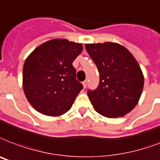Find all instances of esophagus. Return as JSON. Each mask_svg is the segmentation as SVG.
I'll list each match as a JSON object with an SVG mask.
<instances>
[{"label":"esophagus","instance_id":"esophagus-1","mask_svg":"<svg viewBox=\"0 0 160 160\" xmlns=\"http://www.w3.org/2000/svg\"><path fill=\"white\" fill-rule=\"evenodd\" d=\"M83 86H84V88H86V86H87V80L83 81Z\"/></svg>","mask_w":160,"mask_h":160}]
</instances>
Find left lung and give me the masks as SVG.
I'll return each mask as SVG.
<instances>
[{
    "instance_id": "left-lung-1",
    "label": "left lung",
    "mask_w": 160,
    "mask_h": 160,
    "mask_svg": "<svg viewBox=\"0 0 160 160\" xmlns=\"http://www.w3.org/2000/svg\"><path fill=\"white\" fill-rule=\"evenodd\" d=\"M85 49L100 74L98 87L87 92L96 112L110 118L130 112L139 101L144 84L137 60L116 42L87 43Z\"/></svg>"
}]
</instances>
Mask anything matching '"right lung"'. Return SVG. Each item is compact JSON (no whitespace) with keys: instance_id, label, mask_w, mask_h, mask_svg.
I'll list each match as a JSON object with an SVG mask.
<instances>
[{"instance_id":"right-lung-1","label":"right lung","mask_w":160,"mask_h":160,"mask_svg":"<svg viewBox=\"0 0 160 160\" xmlns=\"http://www.w3.org/2000/svg\"><path fill=\"white\" fill-rule=\"evenodd\" d=\"M82 49L81 43L56 38L29 54L23 65L22 86L34 109L44 115L58 117L71 108L83 89L72 64Z\"/></svg>"}]
</instances>
